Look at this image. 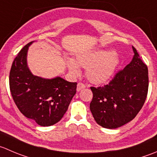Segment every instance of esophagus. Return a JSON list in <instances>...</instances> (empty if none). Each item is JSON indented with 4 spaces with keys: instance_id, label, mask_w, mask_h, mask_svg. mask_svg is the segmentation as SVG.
<instances>
[{
    "instance_id": "34e87169",
    "label": "esophagus",
    "mask_w": 157,
    "mask_h": 157,
    "mask_svg": "<svg viewBox=\"0 0 157 157\" xmlns=\"http://www.w3.org/2000/svg\"><path fill=\"white\" fill-rule=\"evenodd\" d=\"M86 87V85L84 84V83H77V91H80L82 89H84V88Z\"/></svg>"
}]
</instances>
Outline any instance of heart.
<instances>
[{
	"mask_svg": "<svg viewBox=\"0 0 157 157\" xmlns=\"http://www.w3.org/2000/svg\"><path fill=\"white\" fill-rule=\"evenodd\" d=\"M120 64V57L115 52L96 51L79 54L74 61L67 60V65L71 73L77 74L80 67L86 68V77L93 83H103L112 77Z\"/></svg>",
	"mask_w": 157,
	"mask_h": 157,
	"instance_id": "obj_1",
	"label": "heart"
}]
</instances>
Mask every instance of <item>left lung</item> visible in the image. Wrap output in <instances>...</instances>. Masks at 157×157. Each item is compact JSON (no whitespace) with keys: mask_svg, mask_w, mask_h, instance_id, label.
I'll return each mask as SVG.
<instances>
[{"mask_svg":"<svg viewBox=\"0 0 157 157\" xmlns=\"http://www.w3.org/2000/svg\"><path fill=\"white\" fill-rule=\"evenodd\" d=\"M133 60L108 84L91 86L90 109L101 127L116 129L133 120L144 106L149 86L148 68L134 47Z\"/></svg>","mask_w":157,"mask_h":157,"instance_id":"obj_1","label":"left lung"}]
</instances>
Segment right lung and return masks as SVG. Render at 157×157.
Instances as JSON below:
<instances>
[{
  "instance_id": "1",
  "label": "right lung",
  "mask_w": 157,
  "mask_h": 157,
  "mask_svg": "<svg viewBox=\"0 0 157 157\" xmlns=\"http://www.w3.org/2000/svg\"><path fill=\"white\" fill-rule=\"evenodd\" d=\"M33 42L21 49L12 63L10 90L23 115L38 125L49 127L62 119L77 92V83L60 77L44 79L33 76L27 64V50Z\"/></svg>"
}]
</instances>
